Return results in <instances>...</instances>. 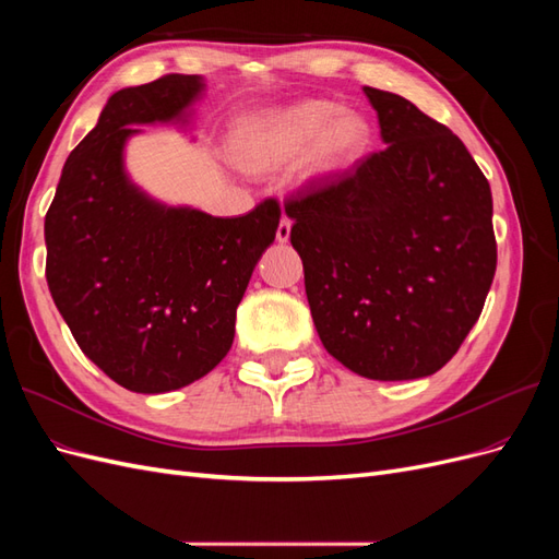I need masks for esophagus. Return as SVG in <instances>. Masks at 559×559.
<instances>
[{"instance_id":"34e87169","label":"esophagus","mask_w":559,"mask_h":559,"mask_svg":"<svg viewBox=\"0 0 559 559\" xmlns=\"http://www.w3.org/2000/svg\"><path fill=\"white\" fill-rule=\"evenodd\" d=\"M289 235H292V218L282 216V222L277 226V242H289Z\"/></svg>"}]
</instances>
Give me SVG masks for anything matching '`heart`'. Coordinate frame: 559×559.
<instances>
[{"label":"heart","instance_id":"heart-1","mask_svg":"<svg viewBox=\"0 0 559 559\" xmlns=\"http://www.w3.org/2000/svg\"><path fill=\"white\" fill-rule=\"evenodd\" d=\"M370 142V123L333 99H306L247 118L233 138L245 170H273L302 156V177L326 179L357 160Z\"/></svg>","mask_w":559,"mask_h":559}]
</instances>
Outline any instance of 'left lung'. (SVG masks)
<instances>
[{
  "label": "left lung",
  "mask_w": 559,
  "mask_h": 559,
  "mask_svg": "<svg viewBox=\"0 0 559 559\" xmlns=\"http://www.w3.org/2000/svg\"><path fill=\"white\" fill-rule=\"evenodd\" d=\"M386 144L284 205L326 352L368 380L441 370L497 270L492 191L464 142L411 99L364 86Z\"/></svg>",
  "instance_id": "left-lung-1"
}]
</instances>
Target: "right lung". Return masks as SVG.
I'll list each match as a JSON object with an SVG mask.
<instances>
[{
    "instance_id": "right-lung-1",
    "label": "right lung",
    "mask_w": 559,
    "mask_h": 559,
    "mask_svg": "<svg viewBox=\"0 0 559 559\" xmlns=\"http://www.w3.org/2000/svg\"><path fill=\"white\" fill-rule=\"evenodd\" d=\"M202 91V76L167 74L114 93L67 158L44 222L56 308L81 352L138 394L181 389L226 357L282 216L273 198L235 218L167 207L130 181L134 126H186Z\"/></svg>"
}]
</instances>
